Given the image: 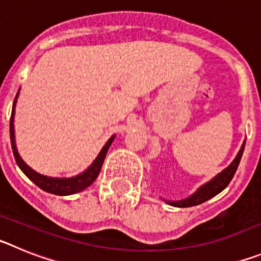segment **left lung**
Returning <instances> with one entry per match:
<instances>
[{
  "mask_svg": "<svg viewBox=\"0 0 261 261\" xmlns=\"http://www.w3.org/2000/svg\"><path fill=\"white\" fill-rule=\"evenodd\" d=\"M244 145H246V141L242 144L241 150L238 151L237 156L234 158L231 163H230L225 170L220 172V174H217L213 179H211L209 181H206L205 184L200 186L195 192L192 193L191 196L186 197V199L177 200V201H172V200H165L168 205H171V206H176V208H190V206H195V205H199L205 202L206 200L212 199L216 195H218L220 192H222L225 190L226 187L229 186V183L231 181L232 176H234L235 171H237V168H238L239 162H241L242 154H243L244 150Z\"/></svg>",
  "mask_w": 261,
  "mask_h": 261,
  "instance_id": "obj_1",
  "label": "left lung"
}]
</instances>
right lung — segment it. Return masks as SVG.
Returning a JSON list of instances; mask_svg holds the SVG:
<instances>
[{
	"instance_id": "add662e5",
	"label": "right lung",
	"mask_w": 261,
	"mask_h": 261,
	"mask_svg": "<svg viewBox=\"0 0 261 261\" xmlns=\"http://www.w3.org/2000/svg\"><path fill=\"white\" fill-rule=\"evenodd\" d=\"M19 90H18L15 99H14L13 110H11L10 141H11V149H13L14 158H15V161H17V165L19 166V168L23 171V174L26 175L30 180L34 181V183H35L40 190L45 191V192L48 193H53V195H57V196L74 195V193L81 192V191H84L85 188H87L89 186H91V184L95 181L96 177H98L99 172H100V168H102L103 162H105L106 154H107L111 144H112L115 140V135L111 136L110 140H108V141L105 144V146L102 147V150L99 151L96 158L94 159V162L91 163V165H90L84 172H81V174L71 177H52V176H47V175L39 174V172H36L35 170H32V168L30 167L24 161H23L22 156H20L19 153H18L17 145H15L14 116H15V106H17L18 96H19Z\"/></svg>"
}]
</instances>
